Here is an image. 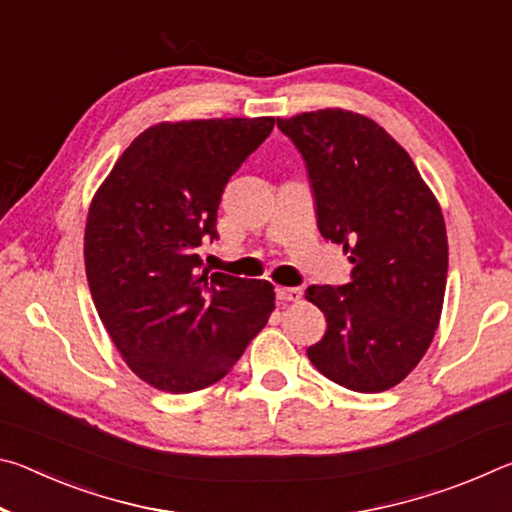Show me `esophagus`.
Listing matches in <instances>:
<instances>
[{
  "instance_id": "1",
  "label": "esophagus",
  "mask_w": 512,
  "mask_h": 512,
  "mask_svg": "<svg viewBox=\"0 0 512 512\" xmlns=\"http://www.w3.org/2000/svg\"><path fill=\"white\" fill-rule=\"evenodd\" d=\"M275 296L280 302H296L302 298V289L296 287H277L275 289Z\"/></svg>"
}]
</instances>
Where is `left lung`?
Returning <instances> with one entry per match:
<instances>
[{
  "label": "left lung",
  "mask_w": 512,
  "mask_h": 512,
  "mask_svg": "<svg viewBox=\"0 0 512 512\" xmlns=\"http://www.w3.org/2000/svg\"><path fill=\"white\" fill-rule=\"evenodd\" d=\"M277 128L305 158L320 235L354 264L343 287L307 289L327 318L307 357L350 391H388L418 366L443 314V210L411 155L366 115L325 108Z\"/></svg>",
  "instance_id": "1"
}]
</instances>
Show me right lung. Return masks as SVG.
Segmentation results:
<instances>
[{
    "instance_id": "right-lung-1",
    "label": "right lung",
    "mask_w": 512,
    "mask_h": 512,
    "mask_svg": "<svg viewBox=\"0 0 512 512\" xmlns=\"http://www.w3.org/2000/svg\"><path fill=\"white\" fill-rule=\"evenodd\" d=\"M273 117L160 121L94 194L83 257L94 307L126 366L164 393L216 384L275 309L266 280L210 273L221 194Z\"/></svg>"
}]
</instances>
